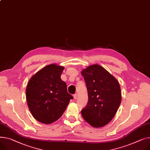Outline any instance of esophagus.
I'll return each instance as SVG.
<instances>
[{"label":"esophagus","mask_w":150,"mask_h":150,"mask_svg":"<svg viewBox=\"0 0 150 150\" xmlns=\"http://www.w3.org/2000/svg\"><path fill=\"white\" fill-rule=\"evenodd\" d=\"M74 96V99H76V98H77V94H76V93H75V94H74V96Z\"/></svg>","instance_id":"obj_1"}]
</instances>
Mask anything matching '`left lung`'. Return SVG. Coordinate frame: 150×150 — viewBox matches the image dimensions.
Segmentation results:
<instances>
[{
  "label": "left lung",
  "instance_id": "1",
  "mask_svg": "<svg viewBox=\"0 0 150 150\" xmlns=\"http://www.w3.org/2000/svg\"><path fill=\"white\" fill-rule=\"evenodd\" d=\"M88 103L81 110L84 120L93 127H101L112 121L121 102V91L117 79L98 64L83 70Z\"/></svg>",
  "mask_w": 150,
  "mask_h": 150
}]
</instances>
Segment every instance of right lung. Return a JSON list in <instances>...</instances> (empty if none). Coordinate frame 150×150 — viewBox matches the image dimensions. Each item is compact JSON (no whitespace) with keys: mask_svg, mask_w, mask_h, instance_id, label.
Masks as SVG:
<instances>
[{"mask_svg":"<svg viewBox=\"0 0 150 150\" xmlns=\"http://www.w3.org/2000/svg\"><path fill=\"white\" fill-rule=\"evenodd\" d=\"M64 67L51 64L40 70L28 83L26 101L30 112L37 121L51 124L60 117L73 96L61 79Z\"/></svg>","mask_w":150,"mask_h":150,"instance_id":"1","label":"right lung"}]
</instances>
